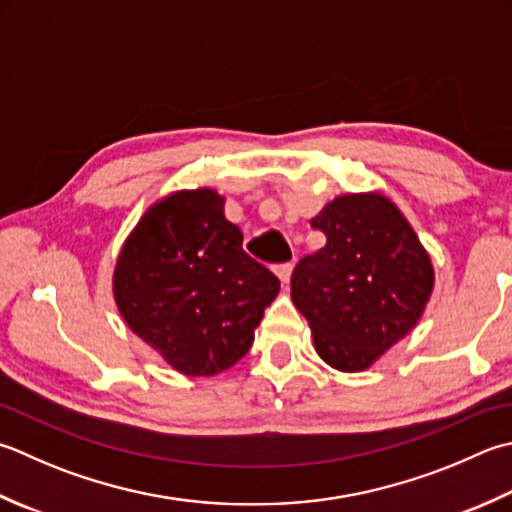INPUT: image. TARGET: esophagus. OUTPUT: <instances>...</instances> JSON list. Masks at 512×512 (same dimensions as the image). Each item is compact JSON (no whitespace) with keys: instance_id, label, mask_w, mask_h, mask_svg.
Here are the masks:
<instances>
[{"instance_id":"1","label":"esophagus","mask_w":512,"mask_h":512,"mask_svg":"<svg viewBox=\"0 0 512 512\" xmlns=\"http://www.w3.org/2000/svg\"><path fill=\"white\" fill-rule=\"evenodd\" d=\"M275 273H277V277H279V282L288 284V282H290V275H293V264H279Z\"/></svg>"}]
</instances>
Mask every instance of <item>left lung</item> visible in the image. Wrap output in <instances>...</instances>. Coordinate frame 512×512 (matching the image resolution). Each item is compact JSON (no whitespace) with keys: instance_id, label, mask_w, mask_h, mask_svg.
I'll list each match as a JSON object with an SVG mask.
<instances>
[{"instance_id":"obj_1","label":"left lung","mask_w":512,"mask_h":512,"mask_svg":"<svg viewBox=\"0 0 512 512\" xmlns=\"http://www.w3.org/2000/svg\"><path fill=\"white\" fill-rule=\"evenodd\" d=\"M326 246L290 277L317 355L362 373L422 319L435 288L428 250L395 202L377 190L346 193L310 219Z\"/></svg>"}]
</instances>
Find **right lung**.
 <instances>
[{
    "label": "right lung",
    "mask_w": 512,
    "mask_h": 512,
    "mask_svg": "<svg viewBox=\"0 0 512 512\" xmlns=\"http://www.w3.org/2000/svg\"><path fill=\"white\" fill-rule=\"evenodd\" d=\"M213 188L175 190L130 230L113 273L126 326L188 377H213L253 346L279 279L244 248Z\"/></svg>",
    "instance_id": "1"
}]
</instances>
